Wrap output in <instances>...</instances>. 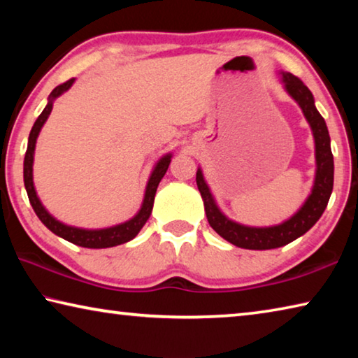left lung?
<instances>
[{"mask_svg":"<svg viewBox=\"0 0 358 358\" xmlns=\"http://www.w3.org/2000/svg\"><path fill=\"white\" fill-rule=\"evenodd\" d=\"M282 82L286 85L289 94L299 102L308 123L311 124L314 141H316V181H314L311 196L308 197V201L300 208L299 213L294 215L289 221L275 227L241 226V224L227 220L217 210L208 186L202 177L201 169H199L196 175L197 187L203 199L205 213H207L210 226L224 240L230 241V243L238 248H245V250H273V248L284 246L290 243V241H294L295 238L301 237L322 216L333 189V155L330 148L329 129H327L325 121L320 117L316 106H314V98L311 92L299 77L290 74V72H282Z\"/></svg>","mask_w":358,"mask_h":358,"instance_id":"8db88e82","label":"left lung"}]
</instances>
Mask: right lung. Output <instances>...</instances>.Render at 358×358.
Listing matches in <instances>:
<instances>
[{"mask_svg": "<svg viewBox=\"0 0 358 358\" xmlns=\"http://www.w3.org/2000/svg\"><path fill=\"white\" fill-rule=\"evenodd\" d=\"M74 78H69L68 82H64L62 85L53 90L50 93V101H48L47 107L42 110V113L36 120V123L33 126L31 132H29L28 137V148L25 153V161H23V181H25V187L28 192V199L29 203L34 210V213L38 215L39 220L47 229H50L53 234L58 235L64 240L71 241L77 246L82 248H110V246H117L121 243H126L136 237V235L141 232V229L143 227V224L147 222V220L151 215V208H153V202H155V194L157 189V185L164 177L169 164H171V155H167L162 157V159L157 162V166L155 167L153 173H151L150 181L147 185V191H145V199H143V205L141 211H138L136 217H132L131 221L120 224V226H115L110 229H101V230H83V229H77V227H69L64 226L59 221H57L55 217H52L47 213L45 208L42 207V203L39 202L38 196H36L34 191V185H33V155H34V147H36V138L39 136V131L42 128V124L45 123V120L48 118V115L52 112V101L58 98L59 94L64 93L68 90Z\"/></svg>", "mask_w": 358, "mask_h": 358, "instance_id": "right-lung-1", "label": "right lung"}]
</instances>
